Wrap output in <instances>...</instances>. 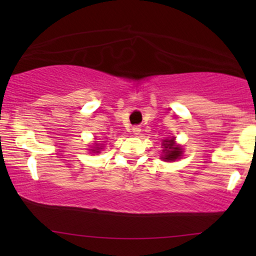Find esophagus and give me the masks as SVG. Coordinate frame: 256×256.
<instances>
[{
  "label": "esophagus",
  "mask_w": 256,
  "mask_h": 256,
  "mask_svg": "<svg viewBox=\"0 0 256 256\" xmlns=\"http://www.w3.org/2000/svg\"><path fill=\"white\" fill-rule=\"evenodd\" d=\"M132 132H134V134H140V128H138V126H134V128H132Z\"/></svg>",
  "instance_id": "obj_1"
}]
</instances>
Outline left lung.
<instances>
[{
	"label": "left lung",
	"instance_id": "obj_1",
	"mask_svg": "<svg viewBox=\"0 0 256 256\" xmlns=\"http://www.w3.org/2000/svg\"><path fill=\"white\" fill-rule=\"evenodd\" d=\"M164 152H165V155H164L162 158L165 161H174L176 158H180L182 155V149L179 148V146H174V142H173V140H164Z\"/></svg>",
	"mask_w": 256,
	"mask_h": 256
}]
</instances>
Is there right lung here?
I'll list each match as a JSON object with an SVG mask.
<instances>
[{
	"mask_svg": "<svg viewBox=\"0 0 256 256\" xmlns=\"http://www.w3.org/2000/svg\"><path fill=\"white\" fill-rule=\"evenodd\" d=\"M98 149H102V148H98Z\"/></svg>",
	"mask_w": 256,
	"mask_h": 256,
	"instance_id": "add662e5",
	"label": "right lung"
}]
</instances>
